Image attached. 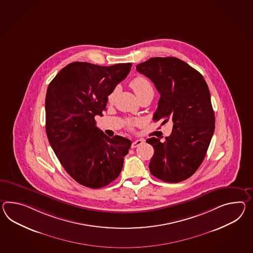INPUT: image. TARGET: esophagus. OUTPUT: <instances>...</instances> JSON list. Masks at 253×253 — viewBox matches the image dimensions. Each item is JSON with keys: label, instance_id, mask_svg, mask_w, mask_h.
<instances>
[{"label": "esophagus", "instance_id": "esophagus-1", "mask_svg": "<svg viewBox=\"0 0 253 253\" xmlns=\"http://www.w3.org/2000/svg\"><path fill=\"white\" fill-rule=\"evenodd\" d=\"M142 143H143L142 140H136V141L131 143V148H136V147H138L139 145H141Z\"/></svg>", "mask_w": 253, "mask_h": 253}]
</instances>
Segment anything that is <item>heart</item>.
<instances>
[{
	"instance_id": "1",
	"label": "heart",
	"mask_w": 253,
	"mask_h": 253,
	"mask_svg": "<svg viewBox=\"0 0 253 253\" xmlns=\"http://www.w3.org/2000/svg\"><path fill=\"white\" fill-rule=\"evenodd\" d=\"M129 86H131V88L134 90V92H135L138 98L142 96L143 94L149 92V91H154V90H153V86L151 85L150 81H149L146 78L142 77V76H137V77H135L132 81H130ZM115 94H116V89H114V90L109 95V98H108V99H109L110 101H111L112 99H114ZM138 123H139V121H137V120L129 119V120L127 121V125H128V127H129V129H131V128H132L134 125L138 124Z\"/></svg>"
}]
</instances>
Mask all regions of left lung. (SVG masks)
Masks as SVG:
<instances>
[{
  "mask_svg": "<svg viewBox=\"0 0 253 253\" xmlns=\"http://www.w3.org/2000/svg\"><path fill=\"white\" fill-rule=\"evenodd\" d=\"M136 69L154 82L161 97L154 121H172L165 142L152 137L151 173L168 183L189 178L202 164L215 129V114L203 76L176 57H152Z\"/></svg>",
  "mask_w": 253,
  "mask_h": 253,
  "instance_id": "8db88e82",
  "label": "left lung"
}]
</instances>
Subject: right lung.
I'll return each mask as SVG.
<instances>
[{"instance_id": "1", "label": "right lung", "mask_w": 253, "mask_h": 253, "mask_svg": "<svg viewBox=\"0 0 253 253\" xmlns=\"http://www.w3.org/2000/svg\"><path fill=\"white\" fill-rule=\"evenodd\" d=\"M130 63L101 67L73 62L50 82L45 97V130L50 145L79 184L101 188L120 175L131 142L110 138L96 126L108 96L129 74Z\"/></svg>"}]
</instances>
